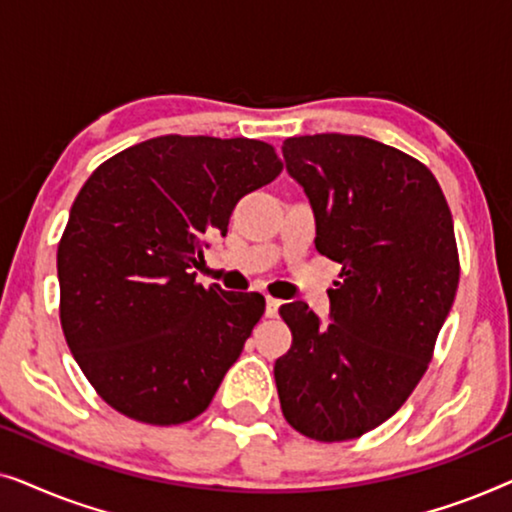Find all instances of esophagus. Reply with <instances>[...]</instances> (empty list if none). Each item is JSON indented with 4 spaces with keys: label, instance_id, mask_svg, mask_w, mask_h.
I'll return each mask as SVG.
<instances>
[{
    "label": "esophagus",
    "instance_id": "1",
    "mask_svg": "<svg viewBox=\"0 0 512 512\" xmlns=\"http://www.w3.org/2000/svg\"><path fill=\"white\" fill-rule=\"evenodd\" d=\"M279 305H282V300H277V298H272V296L265 298V317H270V319L277 317Z\"/></svg>",
    "mask_w": 512,
    "mask_h": 512
}]
</instances>
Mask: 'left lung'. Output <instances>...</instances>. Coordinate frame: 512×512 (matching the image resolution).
I'll return each instance as SVG.
<instances>
[{
  "mask_svg": "<svg viewBox=\"0 0 512 512\" xmlns=\"http://www.w3.org/2000/svg\"><path fill=\"white\" fill-rule=\"evenodd\" d=\"M286 170L317 216V251L342 265L321 326L279 307L291 349L275 361L282 412L321 443L361 438L422 380L459 286L450 207L429 167L359 135L284 139Z\"/></svg>",
  "mask_w": 512,
  "mask_h": 512,
  "instance_id": "left-lung-1",
  "label": "left lung"
}]
</instances>
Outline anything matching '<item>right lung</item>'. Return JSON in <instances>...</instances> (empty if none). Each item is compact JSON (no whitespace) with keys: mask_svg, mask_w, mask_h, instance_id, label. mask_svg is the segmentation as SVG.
<instances>
[{"mask_svg":"<svg viewBox=\"0 0 512 512\" xmlns=\"http://www.w3.org/2000/svg\"><path fill=\"white\" fill-rule=\"evenodd\" d=\"M284 163L261 139L163 135L97 167L58 242L60 324L97 396L142 424L191 422L265 312L195 282L242 195Z\"/></svg>","mask_w":512,"mask_h":512,"instance_id":"add662e5","label":"right lung"}]
</instances>
